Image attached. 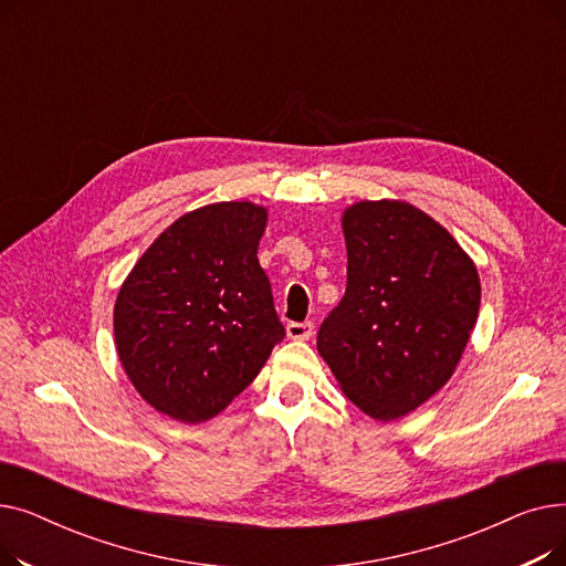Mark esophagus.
Returning <instances> with one entry per match:
<instances>
[{"instance_id":"34e87169","label":"esophagus","mask_w":566,"mask_h":566,"mask_svg":"<svg viewBox=\"0 0 566 566\" xmlns=\"http://www.w3.org/2000/svg\"><path fill=\"white\" fill-rule=\"evenodd\" d=\"M314 335V323L312 321H303V323H289L286 325V337L289 339H298L305 342Z\"/></svg>"}]
</instances>
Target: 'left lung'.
Here are the masks:
<instances>
[{
  "instance_id": "left-lung-1",
  "label": "left lung",
  "mask_w": 566,
  "mask_h": 566,
  "mask_svg": "<svg viewBox=\"0 0 566 566\" xmlns=\"http://www.w3.org/2000/svg\"><path fill=\"white\" fill-rule=\"evenodd\" d=\"M346 293L316 348L344 395L390 422L448 382L478 323L482 284L454 235L397 199L358 201L342 216Z\"/></svg>"
}]
</instances>
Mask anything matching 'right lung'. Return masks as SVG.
Listing matches in <instances>:
<instances>
[{
  "instance_id": "obj_1",
  "label": "right lung",
  "mask_w": 566,
  "mask_h": 566,
  "mask_svg": "<svg viewBox=\"0 0 566 566\" xmlns=\"http://www.w3.org/2000/svg\"><path fill=\"white\" fill-rule=\"evenodd\" d=\"M265 220L252 201L201 206L171 222L118 289V360L171 420L216 418L286 335L256 259Z\"/></svg>"
}]
</instances>
